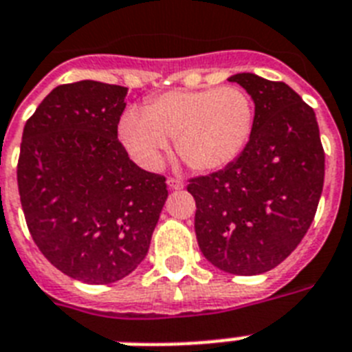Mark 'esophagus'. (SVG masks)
Masks as SVG:
<instances>
[{"instance_id": "obj_1", "label": "esophagus", "mask_w": 352, "mask_h": 352, "mask_svg": "<svg viewBox=\"0 0 352 352\" xmlns=\"http://www.w3.org/2000/svg\"><path fill=\"white\" fill-rule=\"evenodd\" d=\"M166 184L170 190H182V188H184V182H182L181 179H171V177L166 181Z\"/></svg>"}]
</instances>
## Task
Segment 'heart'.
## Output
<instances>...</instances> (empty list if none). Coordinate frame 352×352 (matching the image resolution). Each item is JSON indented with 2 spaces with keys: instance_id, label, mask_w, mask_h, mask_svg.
Segmentation results:
<instances>
[{
  "instance_id": "1",
  "label": "heart",
  "mask_w": 352,
  "mask_h": 352,
  "mask_svg": "<svg viewBox=\"0 0 352 352\" xmlns=\"http://www.w3.org/2000/svg\"><path fill=\"white\" fill-rule=\"evenodd\" d=\"M255 126V104L242 88L170 90L144 110L130 108L119 121V139L142 166L155 168L175 139L177 153L193 171L211 173L241 155Z\"/></svg>"
}]
</instances>
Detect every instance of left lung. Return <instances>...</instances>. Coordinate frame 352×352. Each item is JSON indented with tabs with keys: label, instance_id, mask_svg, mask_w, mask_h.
I'll return each mask as SVG.
<instances>
[{
	"label": "left lung",
	"instance_id": "obj_1",
	"mask_svg": "<svg viewBox=\"0 0 352 352\" xmlns=\"http://www.w3.org/2000/svg\"><path fill=\"white\" fill-rule=\"evenodd\" d=\"M255 102V126L224 170L191 179L202 255L231 275H260L295 251L324 188L325 153L315 110L285 82L235 74Z\"/></svg>",
	"mask_w": 352,
	"mask_h": 352
}]
</instances>
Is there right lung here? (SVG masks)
Returning a JSON list of instances; mask_svg holds the SVG:
<instances>
[{"label": "right lung", "instance_id": "obj_1", "mask_svg": "<svg viewBox=\"0 0 352 352\" xmlns=\"http://www.w3.org/2000/svg\"><path fill=\"white\" fill-rule=\"evenodd\" d=\"M128 88L77 81L54 88L25 124L18 188L28 231L70 278L111 284L150 248L166 179L130 161L117 139Z\"/></svg>", "mask_w": 352, "mask_h": 352}]
</instances>
